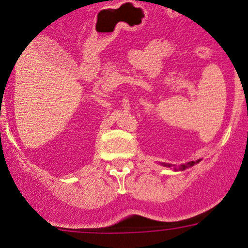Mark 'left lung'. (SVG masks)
Returning a JSON list of instances; mask_svg holds the SVG:
<instances>
[{"label":"left lung","mask_w":248,"mask_h":248,"mask_svg":"<svg viewBox=\"0 0 248 248\" xmlns=\"http://www.w3.org/2000/svg\"><path fill=\"white\" fill-rule=\"evenodd\" d=\"M198 162H199V160H198ZM198 162H189V163H186V164H182V166H179V167H174V170H184V169H186V168H189V167H193L194 164H195V163H198ZM164 166L166 167H171L170 164H164Z\"/></svg>","instance_id":"left-lung-1"}]
</instances>
